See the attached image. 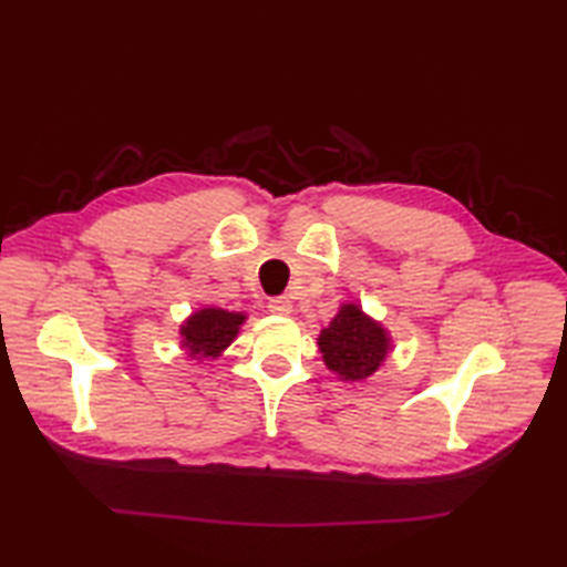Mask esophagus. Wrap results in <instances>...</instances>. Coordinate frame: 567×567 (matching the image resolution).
<instances>
[{
    "mask_svg": "<svg viewBox=\"0 0 567 567\" xmlns=\"http://www.w3.org/2000/svg\"><path fill=\"white\" fill-rule=\"evenodd\" d=\"M268 309L272 311V315H290L292 311V302H290V297H272L270 302H268Z\"/></svg>",
    "mask_w": 567,
    "mask_h": 567,
    "instance_id": "1",
    "label": "esophagus"
}]
</instances>
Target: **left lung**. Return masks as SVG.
Returning <instances> with one entry per match:
<instances>
[{"instance_id": "left-lung-1", "label": "left lung", "mask_w": 567, "mask_h": 567, "mask_svg": "<svg viewBox=\"0 0 567 567\" xmlns=\"http://www.w3.org/2000/svg\"><path fill=\"white\" fill-rule=\"evenodd\" d=\"M319 348L323 363L346 380H365L388 353V336L355 305L341 307L327 329H321Z\"/></svg>"}]
</instances>
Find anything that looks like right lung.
Here are the masks:
<instances>
[{
  "instance_id": "right-lung-1",
  "label": "right lung",
  "mask_w": 567,
  "mask_h": 567,
  "mask_svg": "<svg viewBox=\"0 0 567 567\" xmlns=\"http://www.w3.org/2000/svg\"><path fill=\"white\" fill-rule=\"evenodd\" d=\"M244 315H231L224 309H202L192 315L183 327V343L189 355L214 358L236 339Z\"/></svg>"
}]
</instances>
